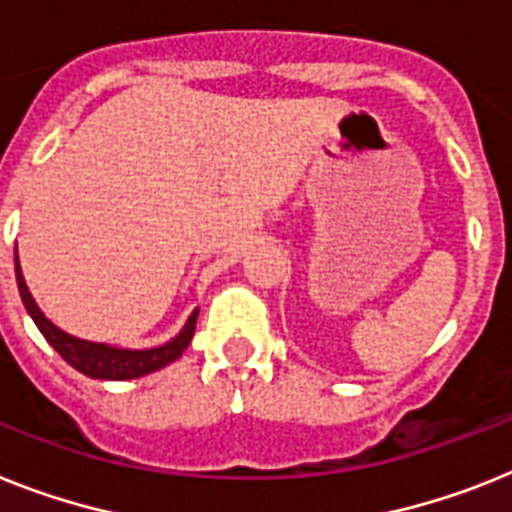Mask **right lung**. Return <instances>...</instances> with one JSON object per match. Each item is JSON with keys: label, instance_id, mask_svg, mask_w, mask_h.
I'll list each match as a JSON object with an SVG mask.
<instances>
[{"label": "right lung", "instance_id": "right-lung-1", "mask_svg": "<svg viewBox=\"0 0 512 512\" xmlns=\"http://www.w3.org/2000/svg\"><path fill=\"white\" fill-rule=\"evenodd\" d=\"M15 278H17V289H20V299H23L28 315L33 317L36 328L44 333L46 341L54 346L64 362L75 367L77 372L93 377V380H135V377L150 375V372H158L166 364L176 362L182 351L190 346L192 336H195V325H197V312L195 309L184 328L171 338L169 343L163 346H153V349H122V346H111V343H96V341H85V338L70 336L64 333L59 325L49 320V317L41 312V307L36 304L33 294L28 291V283L23 278V270H20V260H17V249H15Z\"/></svg>", "mask_w": 512, "mask_h": 512}]
</instances>
